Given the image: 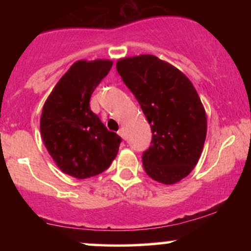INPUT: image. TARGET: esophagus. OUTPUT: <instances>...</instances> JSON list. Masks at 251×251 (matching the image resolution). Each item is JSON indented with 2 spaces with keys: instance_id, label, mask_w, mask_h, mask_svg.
Instances as JSON below:
<instances>
[{
  "instance_id": "obj_1",
  "label": "esophagus",
  "mask_w": 251,
  "mask_h": 251,
  "mask_svg": "<svg viewBox=\"0 0 251 251\" xmlns=\"http://www.w3.org/2000/svg\"><path fill=\"white\" fill-rule=\"evenodd\" d=\"M118 134H119L123 139H126V133H125V129H124V127H122L119 131H118Z\"/></svg>"
}]
</instances>
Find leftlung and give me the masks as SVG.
<instances>
[{"instance_id":"1","label":"left lung","mask_w":251,"mask_h":251,"mask_svg":"<svg viewBox=\"0 0 251 251\" xmlns=\"http://www.w3.org/2000/svg\"><path fill=\"white\" fill-rule=\"evenodd\" d=\"M117 71L151 125L145 172L166 185L178 183L194 170L205 142L206 113L197 91L178 68L151 54L119 59Z\"/></svg>"}]
</instances>
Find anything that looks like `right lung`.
Listing matches in <instances>:
<instances>
[{"label": "right lung", "instance_id": "right-lung-1", "mask_svg": "<svg viewBox=\"0 0 251 251\" xmlns=\"http://www.w3.org/2000/svg\"><path fill=\"white\" fill-rule=\"evenodd\" d=\"M112 65L106 59L74 62L43 105L40 119L43 144L57 168L77 179L105 171L122 142L89 107L92 93Z\"/></svg>", "mask_w": 251, "mask_h": 251}]
</instances>
